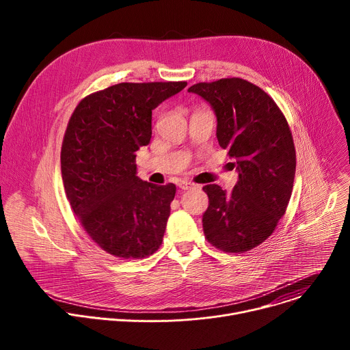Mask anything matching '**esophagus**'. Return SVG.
Wrapping results in <instances>:
<instances>
[{
	"mask_svg": "<svg viewBox=\"0 0 350 350\" xmlns=\"http://www.w3.org/2000/svg\"><path fill=\"white\" fill-rule=\"evenodd\" d=\"M195 184H192V183H189V181H187V180H183V181H180L178 183V187L181 188V189H189V188H192Z\"/></svg>",
	"mask_w": 350,
	"mask_h": 350,
	"instance_id": "1",
	"label": "esophagus"
}]
</instances>
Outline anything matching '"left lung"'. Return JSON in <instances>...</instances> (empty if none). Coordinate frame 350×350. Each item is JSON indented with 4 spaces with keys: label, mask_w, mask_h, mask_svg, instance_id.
<instances>
[{
    "label": "left lung",
    "mask_w": 350,
    "mask_h": 350,
    "mask_svg": "<svg viewBox=\"0 0 350 350\" xmlns=\"http://www.w3.org/2000/svg\"><path fill=\"white\" fill-rule=\"evenodd\" d=\"M188 91L213 108L219 145L238 170L230 193L217 184L204 187L205 238L223 252L251 251L273 234L291 199L296 154L288 122L269 94L239 77L196 83Z\"/></svg>",
    "instance_id": "1"
}]
</instances>
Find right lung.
Returning a JSON list of instances; mask_svg holds the SVG:
<instances>
[{"instance_id": "1", "label": "right lung", "mask_w": 350, "mask_h": 350, "mask_svg": "<svg viewBox=\"0 0 350 350\" xmlns=\"http://www.w3.org/2000/svg\"><path fill=\"white\" fill-rule=\"evenodd\" d=\"M185 81L120 83L83 98L61 151L66 198L84 231L115 258L155 254L166 230L176 185L137 176L135 152L152 135V111Z\"/></svg>"}]
</instances>
